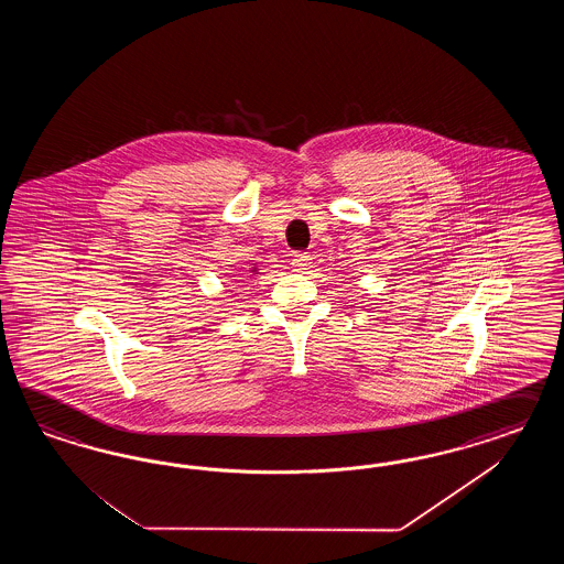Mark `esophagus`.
<instances>
[{
    "mask_svg": "<svg viewBox=\"0 0 564 564\" xmlns=\"http://www.w3.org/2000/svg\"><path fill=\"white\" fill-rule=\"evenodd\" d=\"M291 267H293V271H297V273H302V271H306L312 267V258L307 252H297V254H293L291 258Z\"/></svg>",
    "mask_w": 564,
    "mask_h": 564,
    "instance_id": "1",
    "label": "esophagus"
}]
</instances>
